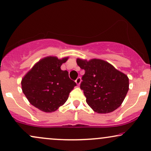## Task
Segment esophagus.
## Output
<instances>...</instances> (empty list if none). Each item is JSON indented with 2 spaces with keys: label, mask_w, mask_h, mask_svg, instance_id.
Segmentation results:
<instances>
[{
  "label": "esophagus",
  "mask_w": 151,
  "mask_h": 151,
  "mask_svg": "<svg viewBox=\"0 0 151 151\" xmlns=\"http://www.w3.org/2000/svg\"><path fill=\"white\" fill-rule=\"evenodd\" d=\"M81 78H80V77H78L77 79H76L75 82H76V83H77V85H79V84H80V83H81Z\"/></svg>",
  "instance_id": "34e87169"
}]
</instances>
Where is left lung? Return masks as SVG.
I'll list each match as a JSON object with an SVG mask.
<instances>
[{
	"instance_id": "left-lung-1",
	"label": "left lung",
	"mask_w": 151,
	"mask_h": 151,
	"mask_svg": "<svg viewBox=\"0 0 151 151\" xmlns=\"http://www.w3.org/2000/svg\"><path fill=\"white\" fill-rule=\"evenodd\" d=\"M77 63L85 70L80 88L92 110L105 114L119 108L129 91L127 75L101 59L77 58Z\"/></svg>"
}]
</instances>
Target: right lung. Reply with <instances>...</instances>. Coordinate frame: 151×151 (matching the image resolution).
I'll use <instances>...</instances> for the list:
<instances>
[{"mask_svg": "<svg viewBox=\"0 0 151 151\" xmlns=\"http://www.w3.org/2000/svg\"><path fill=\"white\" fill-rule=\"evenodd\" d=\"M69 57L47 56L38 61L21 81L22 90L30 104L45 112L56 111L76 86L61 65Z\"/></svg>", "mask_w": 151, "mask_h": 151, "instance_id": "add662e5", "label": "right lung"}]
</instances>
